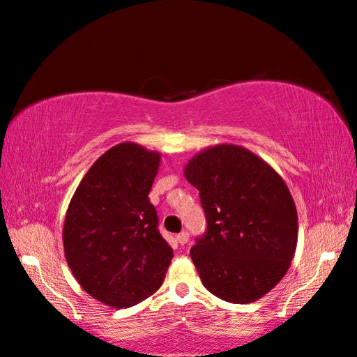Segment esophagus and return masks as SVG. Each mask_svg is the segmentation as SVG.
Returning <instances> with one entry per match:
<instances>
[{
  "label": "esophagus",
  "mask_w": 357,
  "mask_h": 357,
  "mask_svg": "<svg viewBox=\"0 0 357 357\" xmlns=\"http://www.w3.org/2000/svg\"><path fill=\"white\" fill-rule=\"evenodd\" d=\"M176 241H178V243H179L181 245H184V244L189 241V233H185V231H183V233H179V234L176 236Z\"/></svg>",
  "instance_id": "esophagus-1"
}]
</instances>
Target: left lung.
Wrapping results in <instances>:
<instances>
[{"label": "left lung", "mask_w": 357, "mask_h": 357, "mask_svg": "<svg viewBox=\"0 0 357 357\" xmlns=\"http://www.w3.org/2000/svg\"><path fill=\"white\" fill-rule=\"evenodd\" d=\"M184 178L207 217V231L190 249L202 284L233 304L264 298L288 272L298 244V212L283 178L234 144L200 150Z\"/></svg>", "instance_id": "8db88e82"}]
</instances>
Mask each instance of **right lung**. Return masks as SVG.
<instances>
[{
    "mask_svg": "<svg viewBox=\"0 0 357 357\" xmlns=\"http://www.w3.org/2000/svg\"><path fill=\"white\" fill-rule=\"evenodd\" d=\"M160 152L135 142L107 150L80 181L63 227L64 255L87 294L126 309L162 286L173 249L157 228L149 192Z\"/></svg>",
    "mask_w": 357,
    "mask_h": 357,
    "instance_id": "1",
    "label": "right lung"
}]
</instances>
